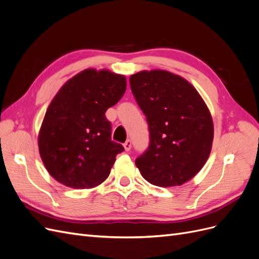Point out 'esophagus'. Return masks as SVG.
<instances>
[{"label": "esophagus", "mask_w": 259, "mask_h": 259, "mask_svg": "<svg viewBox=\"0 0 259 259\" xmlns=\"http://www.w3.org/2000/svg\"><path fill=\"white\" fill-rule=\"evenodd\" d=\"M123 146H124L125 151H130L131 148H132V142L128 139V140H126V142H125V143L123 144Z\"/></svg>", "instance_id": "obj_1"}]
</instances>
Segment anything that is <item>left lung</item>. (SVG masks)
Instances as JSON below:
<instances>
[{
    "label": "left lung",
    "instance_id": "left-lung-1",
    "mask_svg": "<svg viewBox=\"0 0 259 259\" xmlns=\"http://www.w3.org/2000/svg\"><path fill=\"white\" fill-rule=\"evenodd\" d=\"M130 84L150 134L148 149L135 160L140 173L155 186L185 184L204 166L211 150L208 108L189 82L164 70L133 74Z\"/></svg>",
    "mask_w": 259,
    "mask_h": 259
}]
</instances>
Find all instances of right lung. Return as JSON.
<instances>
[{"instance_id": "add662e5", "label": "right lung", "mask_w": 259, "mask_h": 259, "mask_svg": "<svg viewBox=\"0 0 259 259\" xmlns=\"http://www.w3.org/2000/svg\"><path fill=\"white\" fill-rule=\"evenodd\" d=\"M125 91L124 75L86 69L56 94L38 133V150L57 182L90 189L107 179L124 148L111 140V123L105 113Z\"/></svg>"}]
</instances>
